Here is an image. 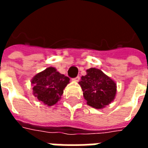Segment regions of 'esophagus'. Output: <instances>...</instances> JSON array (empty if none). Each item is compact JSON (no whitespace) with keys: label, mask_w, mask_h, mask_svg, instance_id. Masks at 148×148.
<instances>
[{"label":"esophagus","mask_w":148,"mask_h":148,"mask_svg":"<svg viewBox=\"0 0 148 148\" xmlns=\"http://www.w3.org/2000/svg\"><path fill=\"white\" fill-rule=\"evenodd\" d=\"M72 80H73V82H78V81L80 80V77L77 76V77H76L75 78H73Z\"/></svg>","instance_id":"esophagus-1"}]
</instances>
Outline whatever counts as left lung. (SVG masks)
Instances as JSON below:
<instances>
[{
  "instance_id": "8db88e82",
  "label": "left lung",
  "mask_w": 148,
  "mask_h": 148,
  "mask_svg": "<svg viewBox=\"0 0 148 148\" xmlns=\"http://www.w3.org/2000/svg\"><path fill=\"white\" fill-rule=\"evenodd\" d=\"M88 106L101 109L109 106L116 95V83L111 77L97 68L86 70L78 82Z\"/></svg>"
}]
</instances>
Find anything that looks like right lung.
<instances>
[{
  "mask_svg": "<svg viewBox=\"0 0 148 148\" xmlns=\"http://www.w3.org/2000/svg\"><path fill=\"white\" fill-rule=\"evenodd\" d=\"M69 83L70 78L52 66L36 74L31 81L33 95L47 106L58 103Z\"/></svg>",
  "mask_w": 148,
  "mask_h": 148,
  "instance_id": "right-lung-1",
  "label": "right lung"
}]
</instances>
